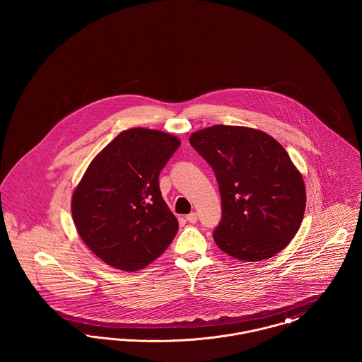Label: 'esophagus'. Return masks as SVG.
I'll list each match as a JSON object with an SVG mask.
<instances>
[{"instance_id":"esophagus-1","label":"esophagus","mask_w":362,"mask_h":362,"mask_svg":"<svg viewBox=\"0 0 362 362\" xmlns=\"http://www.w3.org/2000/svg\"><path fill=\"white\" fill-rule=\"evenodd\" d=\"M186 218H187V221L191 223V224H195V223L198 221V216H197V213H189V216H187Z\"/></svg>"}]
</instances>
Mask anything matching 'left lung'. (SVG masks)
I'll return each mask as SVG.
<instances>
[{
  "instance_id": "obj_1",
  "label": "left lung",
  "mask_w": 362,
  "mask_h": 362,
  "mask_svg": "<svg viewBox=\"0 0 362 362\" xmlns=\"http://www.w3.org/2000/svg\"><path fill=\"white\" fill-rule=\"evenodd\" d=\"M191 146L213 168L221 221L213 239L233 258L259 262L282 251L305 210V186L288 152L269 134L216 124L195 132Z\"/></svg>"
}]
</instances>
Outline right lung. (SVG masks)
I'll return each instance as SVG.
<instances>
[{"label": "right lung", "instance_id": "right-lung-1", "mask_svg": "<svg viewBox=\"0 0 362 362\" xmlns=\"http://www.w3.org/2000/svg\"><path fill=\"white\" fill-rule=\"evenodd\" d=\"M179 138L134 127L122 132L89 164L71 198L74 225L90 251L123 272L158 258L177 232L158 175Z\"/></svg>", "mask_w": 362, "mask_h": 362}]
</instances>
